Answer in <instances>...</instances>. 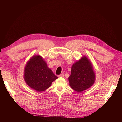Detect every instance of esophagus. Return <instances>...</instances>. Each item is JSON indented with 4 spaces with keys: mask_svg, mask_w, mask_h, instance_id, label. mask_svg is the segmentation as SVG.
Returning <instances> with one entry per match:
<instances>
[{
    "mask_svg": "<svg viewBox=\"0 0 122 122\" xmlns=\"http://www.w3.org/2000/svg\"><path fill=\"white\" fill-rule=\"evenodd\" d=\"M64 76V73H62V74H61L58 75V77H63Z\"/></svg>",
    "mask_w": 122,
    "mask_h": 122,
    "instance_id": "34e87169",
    "label": "esophagus"
}]
</instances>
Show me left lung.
I'll return each instance as SVG.
<instances>
[{
  "mask_svg": "<svg viewBox=\"0 0 122 122\" xmlns=\"http://www.w3.org/2000/svg\"><path fill=\"white\" fill-rule=\"evenodd\" d=\"M95 79L93 66L86 56L73 65L68 78L70 86L79 93L90 88L94 83Z\"/></svg>",
  "mask_w": 122,
  "mask_h": 122,
  "instance_id": "obj_1",
  "label": "left lung"
}]
</instances>
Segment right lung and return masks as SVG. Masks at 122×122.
Masks as SVG:
<instances>
[{"label":"right lung","instance_id":"right-lung-1","mask_svg":"<svg viewBox=\"0 0 122 122\" xmlns=\"http://www.w3.org/2000/svg\"><path fill=\"white\" fill-rule=\"evenodd\" d=\"M24 79L29 86L38 92L49 88L57 78L46 62L40 55H35L29 60L24 70Z\"/></svg>","mask_w":122,"mask_h":122}]
</instances>
